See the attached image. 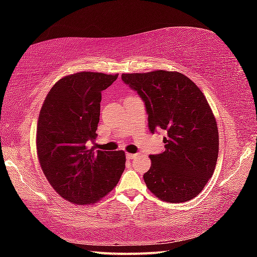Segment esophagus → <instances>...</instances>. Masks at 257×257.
Returning a JSON list of instances; mask_svg holds the SVG:
<instances>
[{
	"label": "esophagus",
	"instance_id": "34e87169",
	"mask_svg": "<svg viewBox=\"0 0 257 257\" xmlns=\"http://www.w3.org/2000/svg\"><path fill=\"white\" fill-rule=\"evenodd\" d=\"M137 156V154H133V153H127L125 154V158H127L128 160H133Z\"/></svg>",
	"mask_w": 257,
	"mask_h": 257
}]
</instances>
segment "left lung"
I'll list each match as a JSON object with an SVG mask.
<instances>
[{
	"label": "left lung",
	"mask_w": 257,
	"mask_h": 257,
	"mask_svg": "<svg viewBox=\"0 0 257 257\" xmlns=\"http://www.w3.org/2000/svg\"><path fill=\"white\" fill-rule=\"evenodd\" d=\"M121 79L144 101L151 133L167 132L165 151L150 156L147 188L169 203L196 197L214 172L219 154L217 124L202 90L176 71L122 73Z\"/></svg>",
	"instance_id": "left-lung-1"
}]
</instances>
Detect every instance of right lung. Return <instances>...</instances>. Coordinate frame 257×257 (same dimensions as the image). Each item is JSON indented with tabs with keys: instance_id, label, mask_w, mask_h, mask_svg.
<instances>
[{
	"instance_id": "add662e5",
	"label": "right lung",
	"mask_w": 257,
	"mask_h": 257,
	"mask_svg": "<svg viewBox=\"0 0 257 257\" xmlns=\"http://www.w3.org/2000/svg\"><path fill=\"white\" fill-rule=\"evenodd\" d=\"M118 75L77 72L61 78L47 94L37 122V155L43 172L61 197L94 204L119 182L123 151L88 150L97 137L102 92Z\"/></svg>"
}]
</instances>
